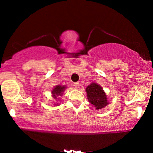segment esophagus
I'll use <instances>...</instances> for the list:
<instances>
[{
  "instance_id": "34e87169",
  "label": "esophagus",
  "mask_w": 153,
  "mask_h": 153,
  "mask_svg": "<svg viewBox=\"0 0 153 153\" xmlns=\"http://www.w3.org/2000/svg\"><path fill=\"white\" fill-rule=\"evenodd\" d=\"M74 86L76 88H79V82L74 83Z\"/></svg>"
}]
</instances>
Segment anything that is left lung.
<instances>
[{"label": "left lung", "mask_w": 153, "mask_h": 153, "mask_svg": "<svg viewBox=\"0 0 153 153\" xmlns=\"http://www.w3.org/2000/svg\"><path fill=\"white\" fill-rule=\"evenodd\" d=\"M88 100L96 109H101L108 104L107 97L102 88L97 83H92L85 89Z\"/></svg>", "instance_id": "1"}]
</instances>
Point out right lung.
Returning a JSON list of instances; mask_svg holds the SVG:
<instances>
[{"instance_id": "right-lung-1", "label": "right lung", "mask_w": 153, "mask_h": 153, "mask_svg": "<svg viewBox=\"0 0 153 153\" xmlns=\"http://www.w3.org/2000/svg\"><path fill=\"white\" fill-rule=\"evenodd\" d=\"M65 85H57L56 86L52 91V94H53V97L55 100H59V98H58V96H62V93L65 91ZM55 105H58V104H56Z\"/></svg>"}]
</instances>
